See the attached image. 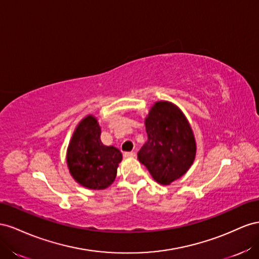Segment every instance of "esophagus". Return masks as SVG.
I'll return each mask as SVG.
<instances>
[{
	"label": "esophagus",
	"mask_w": 259,
	"mask_h": 259,
	"mask_svg": "<svg viewBox=\"0 0 259 259\" xmlns=\"http://www.w3.org/2000/svg\"><path fill=\"white\" fill-rule=\"evenodd\" d=\"M123 156L124 157H136L137 153L136 152H125V153H123Z\"/></svg>",
	"instance_id": "1"
}]
</instances>
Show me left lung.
I'll list each match as a JSON object with an SVG mask.
<instances>
[{
  "label": "left lung",
  "mask_w": 259,
  "mask_h": 259,
  "mask_svg": "<svg viewBox=\"0 0 259 259\" xmlns=\"http://www.w3.org/2000/svg\"><path fill=\"white\" fill-rule=\"evenodd\" d=\"M147 141L138 153L153 179L169 186L193 165L196 142L186 115L168 101L155 102L145 117Z\"/></svg>",
  "instance_id": "obj_1"
}]
</instances>
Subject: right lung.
Wrapping results in <instances>:
<instances>
[{"label":"right lung","mask_w":259,"mask_h":259,"mask_svg":"<svg viewBox=\"0 0 259 259\" xmlns=\"http://www.w3.org/2000/svg\"><path fill=\"white\" fill-rule=\"evenodd\" d=\"M122 159L115 146L101 141V127L93 115H87L77 124L66 154L70 176L80 186L90 190H104L115 181Z\"/></svg>","instance_id":"right-lung-1"}]
</instances>
